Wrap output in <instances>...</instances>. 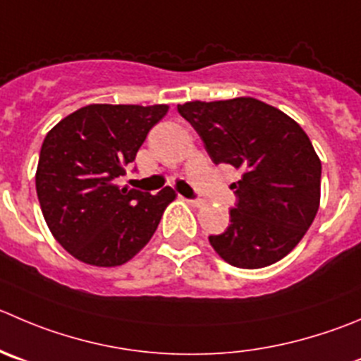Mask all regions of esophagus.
<instances>
[{
  "label": "esophagus",
  "instance_id": "obj_1",
  "mask_svg": "<svg viewBox=\"0 0 361 361\" xmlns=\"http://www.w3.org/2000/svg\"><path fill=\"white\" fill-rule=\"evenodd\" d=\"M186 202L190 205H193V207H200V205H202V200H198V198H193V200H191V198H188Z\"/></svg>",
  "mask_w": 361,
  "mask_h": 361
}]
</instances>
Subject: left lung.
<instances>
[{
    "label": "left lung",
    "mask_w": 361,
    "mask_h": 361,
    "mask_svg": "<svg viewBox=\"0 0 361 361\" xmlns=\"http://www.w3.org/2000/svg\"><path fill=\"white\" fill-rule=\"evenodd\" d=\"M212 163L241 170L228 228L209 243L230 266L259 269L293 252L321 202V159L290 116L253 97L177 106Z\"/></svg>",
    "instance_id": "left-lung-1"
}]
</instances>
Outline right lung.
Listing matches in <instances>:
<instances>
[{"mask_svg":"<svg viewBox=\"0 0 361 361\" xmlns=\"http://www.w3.org/2000/svg\"><path fill=\"white\" fill-rule=\"evenodd\" d=\"M166 113V104H90L47 133L37 197L51 234L81 262L113 267L131 260L175 200L168 186L157 195L116 186Z\"/></svg>","mask_w":361,"mask_h":361,"instance_id":"1","label":"right lung"}]
</instances>
